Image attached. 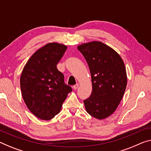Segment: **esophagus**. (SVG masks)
Here are the masks:
<instances>
[{
  "instance_id": "esophagus-1",
  "label": "esophagus",
  "mask_w": 151,
  "mask_h": 151,
  "mask_svg": "<svg viewBox=\"0 0 151 151\" xmlns=\"http://www.w3.org/2000/svg\"><path fill=\"white\" fill-rule=\"evenodd\" d=\"M79 87V83H76V85H74L73 86V88L75 89V90H76V89H78V88Z\"/></svg>"
}]
</instances>
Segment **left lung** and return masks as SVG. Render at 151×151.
I'll return each instance as SVG.
<instances>
[{
    "instance_id": "1",
    "label": "left lung",
    "mask_w": 151,
    "mask_h": 151,
    "mask_svg": "<svg viewBox=\"0 0 151 151\" xmlns=\"http://www.w3.org/2000/svg\"><path fill=\"white\" fill-rule=\"evenodd\" d=\"M88 65L92 94L83 101L87 113L98 119L109 117L119 106L127 86L124 61L110 46L99 41L78 46Z\"/></svg>"
}]
</instances>
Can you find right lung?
Returning <instances> with one entry per match:
<instances>
[{
    "instance_id": "right-lung-1",
    "label": "right lung",
    "mask_w": 151,
    "mask_h": 151,
    "mask_svg": "<svg viewBox=\"0 0 151 151\" xmlns=\"http://www.w3.org/2000/svg\"><path fill=\"white\" fill-rule=\"evenodd\" d=\"M67 48L63 44H46L32 55L23 69L20 78L23 99L32 114L40 119L50 120L57 115L72 90L57 68Z\"/></svg>"
}]
</instances>
